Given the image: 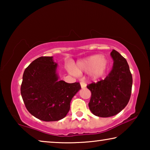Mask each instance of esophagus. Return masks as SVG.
I'll return each mask as SVG.
<instances>
[{
  "mask_svg": "<svg viewBox=\"0 0 150 150\" xmlns=\"http://www.w3.org/2000/svg\"><path fill=\"white\" fill-rule=\"evenodd\" d=\"M80 85H81V88H85L86 87H87V84H86L85 82H83V81L80 83Z\"/></svg>",
  "mask_w": 150,
  "mask_h": 150,
  "instance_id": "1",
  "label": "esophagus"
}]
</instances>
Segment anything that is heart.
<instances>
[{"label":"heart","mask_w":150,"mask_h":150,"mask_svg":"<svg viewBox=\"0 0 150 150\" xmlns=\"http://www.w3.org/2000/svg\"><path fill=\"white\" fill-rule=\"evenodd\" d=\"M107 65L108 60L104 55H93L78 61L72 67L71 72L80 75L83 72L90 71V77L96 79L105 73Z\"/></svg>","instance_id":"1"}]
</instances>
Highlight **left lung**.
<instances>
[{
  "mask_svg": "<svg viewBox=\"0 0 150 150\" xmlns=\"http://www.w3.org/2000/svg\"><path fill=\"white\" fill-rule=\"evenodd\" d=\"M110 56L114 63L108 75L104 80L87 85L91 92L90 110L103 118L117 115L126 107L132 87V76L125 58L115 50Z\"/></svg>",
  "mask_w": 150,
  "mask_h": 150,
  "instance_id": "left-lung-1",
  "label": "left lung"
}]
</instances>
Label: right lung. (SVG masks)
Returning <instances> with one entry per match:
<instances>
[{
    "instance_id": "add662e5",
    "label": "right lung",
    "mask_w": 150,
    "mask_h": 150,
    "mask_svg": "<svg viewBox=\"0 0 150 150\" xmlns=\"http://www.w3.org/2000/svg\"><path fill=\"white\" fill-rule=\"evenodd\" d=\"M53 57H40L25 69L21 95L29 112L39 120L53 122L65 117L70 103L81 87L79 83L59 79Z\"/></svg>"
}]
</instances>
